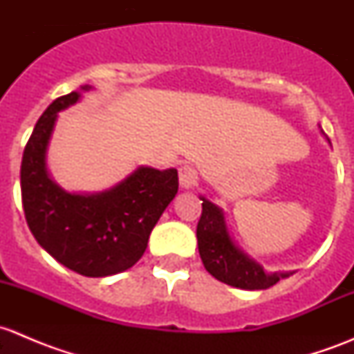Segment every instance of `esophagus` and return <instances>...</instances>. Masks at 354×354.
Masks as SVG:
<instances>
[{"instance_id":"esophagus-1","label":"esophagus","mask_w":354,"mask_h":354,"mask_svg":"<svg viewBox=\"0 0 354 354\" xmlns=\"http://www.w3.org/2000/svg\"><path fill=\"white\" fill-rule=\"evenodd\" d=\"M178 174H180V185L183 188H192L197 183V171L192 166H188V164H183L180 171H178Z\"/></svg>"}]
</instances>
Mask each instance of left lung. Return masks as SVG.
<instances>
[{
	"label": "left lung",
	"mask_w": 354,
	"mask_h": 354,
	"mask_svg": "<svg viewBox=\"0 0 354 354\" xmlns=\"http://www.w3.org/2000/svg\"><path fill=\"white\" fill-rule=\"evenodd\" d=\"M202 216L197 224L200 259L210 276L240 289H267L289 274H266L259 263L234 246L227 234L223 210L202 198Z\"/></svg>",
	"instance_id": "8db88e82"
}]
</instances>
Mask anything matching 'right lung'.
Segmentation results:
<instances>
[{
    "mask_svg": "<svg viewBox=\"0 0 354 354\" xmlns=\"http://www.w3.org/2000/svg\"><path fill=\"white\" fill-rule=\"evenodd\" d=\"M78 97V92L62 95L35 123L20 167L22 203L32 234L53 259L82 276L106 277L130 269L144 255L151 231L176 195L178 171L138 167L95 195L62 190L46 169V149L56 114Z\"/></svg>",
    "mask_w": 354,
    "mask_h": 354,
    "instance_id": "obj_1",
    "label": "right lung"
}]
</instances>
